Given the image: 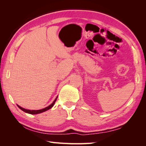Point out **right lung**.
Segmentation results:
<instances>
[{
    "label": "right lung",
    "mask_w": 146,
    "mask_h": 146,
    "mask_svg": "<svg viewBox=\"0 0 146 146\" xmlns=\"http://www.w3.org/2000/svg\"><path fill=\"white\" fill-rule=\"evenodd\" d=\"M58 97H56V98L55 99V100L53 101V102L51 104H50L49 106H48V107H46L44 109H42V110H26V109H24L23 108L21 107V106H19V105H17V106L21 109V110L22 111H23L26 112L27 113H29V114H31V115H36V114H39V113H43L44 111H46L49 110V109H51V108L53 107V106H54V104H55V103L56 102V98H57Z\"/></svg>",
    "instance_id": "right-lung-1"
}]
</instances>
